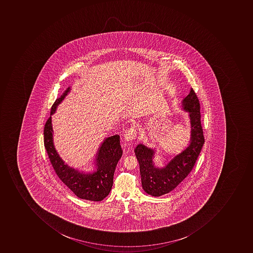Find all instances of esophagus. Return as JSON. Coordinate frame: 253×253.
I'll return each instance as SVG.
<instances>
[{
	"label": "esophagus",
	"instance_id": "esophagus-1",
	"mask_svg": "<svg viewBox=\"0 0 253 253\" xmlns=\"http://www.w3.org/2000/svg\"><path fill=\"white\" fill-rule=\"evenodd\" d=\"M137 135V130L134 128H130L126 130V134H125V140L126 142H131L136 138Z\"/></svg>",
	"mask_w": 253,
	"mask_h": 253
}]
</instances>
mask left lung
<instances>
[{
	"mask_svg": "<svg viewBox=\"0 0 253 253\" xmlns=\"http://www.w3.org/2000/svg\"><path fill=\"white\" fill-rule=\"evenodd\" d=\"M181 107L188 113L190 123V140L188 146L179 154L166 158L163 167L156 164L157 148L142 143L134 149L140 167L141 184L144 192L154 197L161 196L174 190L192 171L200 154L205 138L201 123L200 104L192 88L181 102Z\"/></svg>",
	"mask_w": 253,
	"mask_h": 253,
	"instance_id": "obj_1",
	"label": "left lung"
}]
</instances>
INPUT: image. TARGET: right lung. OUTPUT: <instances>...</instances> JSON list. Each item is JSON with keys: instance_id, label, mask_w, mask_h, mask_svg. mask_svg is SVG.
Listing matches in <instances>:
<instances>
[{"instance_id": "1", "label": "right lung", "mask_w": 253, "mask_h": 253, "mask_svg": "<svg viewBox=\"0 0 253 253\" xmlns=\"http://www.w3.org/2000/svg\"><path fill=\"white\" fill-rule=\"evenodd\" d=\"M71 87L68 86L51 106V116L44 127V144L50 162L61 182L65 183L76 196L85 200L99 202L110 192L116 165L123 155L119 135L106 137L101 143L95 155L94 169L91 172L73 168L61 158L54 145L51 116L56 112Z\"/></svg>"}]
</instances>
